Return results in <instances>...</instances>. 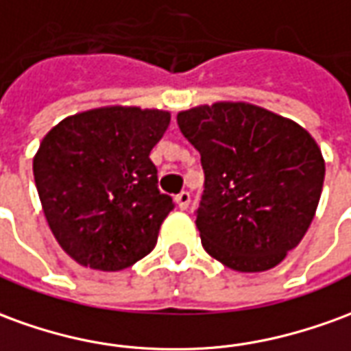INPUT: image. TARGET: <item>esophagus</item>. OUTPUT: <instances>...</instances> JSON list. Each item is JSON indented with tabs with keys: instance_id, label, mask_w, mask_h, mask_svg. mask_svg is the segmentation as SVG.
Wrapping results in <instances>:
<instances>
[{
	"instance_id": "1",
	"label": "esophagus",
	"mask_w": 351,
	"mask_h": 351,
	"mask_svg": "<svg viewBox=\"0 0 351 351\" xmlns=\"http://www.w3.org/2000/svg\"><path fill=\"white\" fill-rule=\"evenodd\" d=\"M176 205H178L182 210L188 209V205H190V193L188 192L178 193V195H176Z\"/></svg>"
}]
</instances>
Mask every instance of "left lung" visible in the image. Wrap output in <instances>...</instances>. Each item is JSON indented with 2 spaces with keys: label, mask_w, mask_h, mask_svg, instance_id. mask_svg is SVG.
Returning <instances> with one entry per match:
<instances>
[{
  "label": "left lung",
  "mask_w": 351,
  "mask_h": 351,
  "mask_svg": "<svg viewBox=\"0 0 351 351\" xmlns=\"http://www.w3.org/2000/svg\"><path fill=\"white\" fill-rule=\"evenodd\" d=\"M176 121L205 171L195 213L203 249L235 271L276 268L315 217L325 178L317 142L249 102L190 108Z\"/></svg>",
  "instance_id": "obj_1"
}]
</instances>
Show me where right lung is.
Instances as JSON below:
<instances>
[{
	"mask_svg": "<svg viewBox=\"0 0 351 351\" xmlns=\"http://www.w3.org/2000/svg\"><path fill=\"white\" fill-rule=\"evenodd\" d=\"M171 123L165 110L102 106L62 119L34 156V178L47 224L85 268L133 266L158 243L175 207L159 192L152 148Z\"/></svg>",
	"mask_w": 351,
	"mask_h": 351,
	"instance_id": "1",
	"label": "right lung"
}]
</instances>
